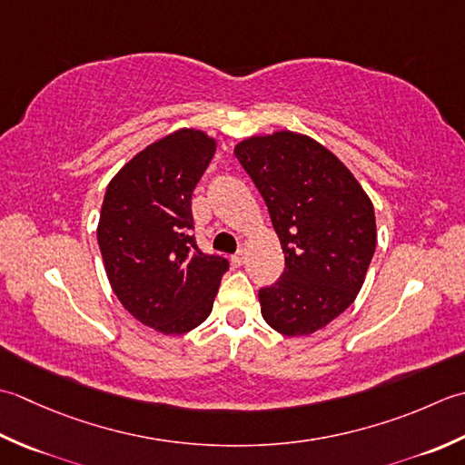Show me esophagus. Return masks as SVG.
Instances as JSON below:
<instances>
[{"label":"esophagus","mask_w":465,"mask_h":465,"mask_svg":"<svg viewBox=\"0 0 465 465\" xmlns=\"http://www.w3.org/2000/svg\"><path fill=\"white\" fill-rule=\"evenodd\" d=\"M231 261H232V264H236V267H241V264L246 262V252H244V251H239L236 254H232Z\"/></svg>","instance_id":"esophagus-1"}]
</instances>
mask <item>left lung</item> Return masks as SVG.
<instances>
[{"label": "left lung", "mask_w": 465, "mask_h": 465, "mask_svg": "<svg viewBox=\"0 0 465 465\" xmlns=\"http://www.w3.org/2000/svg\"><path fill=\"white\" fill-rule=\"evenodd\" d=\"M234 156L267 203L285 272L259 291L281 335L301 337L337 319L361 291L377 244L373 203L341 160L299 132L251 136Z\"/></svg>", "instance_id": "obj_1"}]
</instances>
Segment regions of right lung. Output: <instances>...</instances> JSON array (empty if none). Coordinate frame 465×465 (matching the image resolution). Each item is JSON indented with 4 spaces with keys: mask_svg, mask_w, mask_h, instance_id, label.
<instances>
[{
    "mask_svg": "<svg viewBox=\"0 0 465 465\" xmlns=\"http://www.w3.org/2000/svg\"><path fill=\"white\" fill-rule=\"evenodd\" d=\"M216 140L180 128L128 160L104 194L98 244L114 295L142 325L183 335L211 315L229 261L194 242L191 198Z\"/></svg>",
    "mask_w": 465,
    "mask_h": 465,
    "instance_id": "add662e5",
    "label": "right lung"
}]
</instances>
